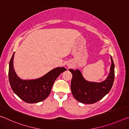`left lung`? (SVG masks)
I'll list each match as a JSON object with an SVG mask.
<instances>
[{
  "label": "left lung",
  "instance_id": "8db88e82",
  "mask_svg": "<svg viewBox=\"0 0 129 129\" xmlns=\"http://www.w3.org/2000/svg\"><path fill=\"white\" fill-rule=\"evenodd\" d=\"M110 73L106 79L101 82H89L83 77L78 69H70L72 74L71 91L73 97L83 104H91L101 100L112 89L114 80V64L111 56Z\"/></svg>",
  "mask_w": 129,
  "mask_h": 129
}]
</instances>
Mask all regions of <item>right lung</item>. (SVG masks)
Instances as JSON below:
<instances>
[{"mask_svg":"<svg viewBox=\"0 0 129 129\" xmlns=\"http://www.w3.org/2000/svg\"><path fill=\"white\" fill-rule=\"evenodd\" d=\"M14 53L9 63L8 78L14 92L25 102L37 103L46 99L51 93L54 81L67 70L64 67L52 69L46 75L35 80H21L15 73L13 65Z\"/></svg>","mask_w":129,"mask_h":129,"instance_id":"obj_1","label":"right lung"}]
</instances>
